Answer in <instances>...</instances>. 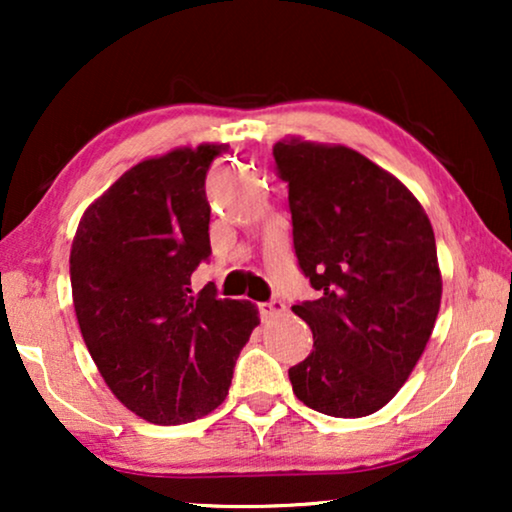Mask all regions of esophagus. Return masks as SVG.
<instances>
[{
    "mask_svg": "<svg viewBox=\"0 0 512 512\" xmlns=\"http://www.w3.org/2000/svg\"><path fill=\"white\" fill-rule=\"evenodd\" d=\"M286 310V305L282 300H268V303H258V314H261L263 321H268L277 314H282Z\"/></svg>",
    "mask_w": 512,
    "mask_h": 512,
    "instance_id": "34e87169",
    "label": "esophagus"
}]
</instances>
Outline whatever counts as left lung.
<instances>
[{
	"mask_svg": "<svg viewBox=\"0 0 512 512\" xmlns=\"http://www.w3.org/2000/svg\"><path fill=\"white\" fill-rule=\"evenodd\" d=\"M289 184L293 249L317 300L291 310L314 347L289 368L293 394L331 417H366L398 394L443 296L436 237L415 195L347 146H272Z\"/></svg>",
	"mask_w": 512,
	"mask_h": 512,
	"instance_id": "1",
	"label": "left lung"
}]
</instances>
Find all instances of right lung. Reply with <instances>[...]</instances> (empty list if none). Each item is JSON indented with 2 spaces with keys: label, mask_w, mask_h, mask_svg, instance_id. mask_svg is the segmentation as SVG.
I'll return each instance as SVG.
<instances>
[{
  "label": "right lung",
  "mask_w": 512,
  "mask_h": 512,
  "mask_svg": "<svg viewBox=\"0 0 512 512\" xmlns=\"http://www.w3.org/2000/svg\"><path fill=\"white\" fill-rule=\"evenodd\" d=\"M228 144L177 149L130 167L86 209L69 277L79 328L125 408L151 424H186L219 408L235 361L258 326L247 300L200 293L209 261L205 179Z\"/></svg>",
  "instance_id": "add662e5"
}]
</instances>
